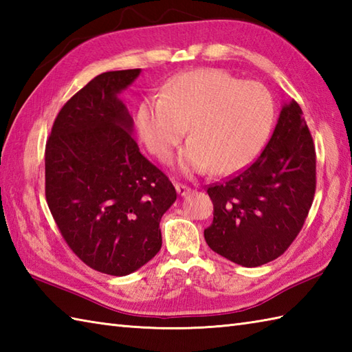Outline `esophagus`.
Wrapping results in <instances>:
<instances>
[{
  "instance_id": "esophagus-1",
  "label": "esophagus",
  "mask_w": 352,
  "mask_h": 352,
  "mask_svg": "<svg viewBox=\"0 0 352 352\" xmlns=\"http://www.w3.org/2000/svg\"><path fill=\"white\" fill-rule=\"evenodd\" d=\"M175 189H177V193L180 197H186V195H189V193H190V188H188V186L182 184V183H177Z\"/></svg>"
}]
</instances>
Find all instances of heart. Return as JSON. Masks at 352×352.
Segmentation results:
<instances>
[{
    "instance_id": "1",
    "label": "heart",
    "mask_w": 352,
    "mask_h": 352,
    "mask_svg": "<svg viewBox=\"0 0 352 352\" xmlns=\"http://www.w3.org/2000/svg\"><path fill=\"white\" fill-rule=\"evenodd\" d=\"M271 92L221 69H195L169 80L160 96L140 104L139 136L149 153L168 163L190 125V142L178 166L186 175H230L243 169L272 129Z\"/></svg>"
}]
</instances>
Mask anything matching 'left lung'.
I'll list each match as a JSON object with an SVG mask.
<instances>
[{
    "instance_id": "obj_1",
    "label": "left lung",
    "mask_w": 352,
    "mask_h": 352,
    "mask_svg": "<svg viewBox=\"0 0 352 352\" xmlns=\"http://www.w3.org/2000/svg\"><path fill=\"white\" fill-rule=\"evenodd\" d=\"M316 190V153L298 102L284 104L261 154L226 182L208 186L213 222L207 245L246 267L286 251L307 218Z\"/></svg>"
}]
</instances>
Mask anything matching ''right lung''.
Instances as JSON below:
<instances>
[{"instance_id": "obj_1", "label": "right lung", "mask_w": 352, "mask_h": 352, "mask_svg": "<svg viewBox=\"0 0 352 352\" xmlns=\"http://www.w3.org/2000/svg\"><path fill=\"white\" fill-rule=\"evenodd\" d=\"M140 69L96 76L65 104L45 146V195L76 256L102 274L129 275L162 248L160 219L177 199L139 151L119 100Z\"/></svg>"}]
</instances>
